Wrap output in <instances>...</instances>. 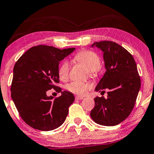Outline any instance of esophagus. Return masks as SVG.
Returning <instances> with one entry per match:
<instances>
[{
	"instance_id": "obj_1",
	"label": "esophagus",
	"mask_w": 154,
	"mask_h": 154,
	"mask_svg": "<svg viewBox=\"0 0 154 154\" xmlns=\"http://www.w3.org/2000/svg\"><path fill=\"white\" fill-rule=\"evenodd\" d=\"M75 99L76 100H83L84 97H81V96H76L75 97Z\"/></svg>"
}]
</instances>
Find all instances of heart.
Masks as SVG:
<instances>
[{"mask_svg": "<svg viewBox=\"0 0 154 154\" xmlns=\"http://www.w3.org/2000/svg\"><path fill=\"white\" fill-rule=\"evenodd\" d=\"M73 60L79 63L84 66L88 72H94L97 71L101 66V60L100 57L95 52L89 50L78 52L73 57ZM69 64L68 62L64 61L62 63L58 69V75L61 80L67 79L69 75ZM66 89L73 94L83 95L88 90L92 88L90 83L83 82L73 81L66 85Z\"/></svg>", "mask_w": 154, "mask_h": 154, "instance_id": "b5f03b06", "label": "heart"}]
</instances>
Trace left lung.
Returning a JSON list of instances; mask_svg holds the SVG:
<instances>
[{
	"instance_id": "left-lung-1",
	"label": "left lung",
	"mask_w": 154,
	"mask_h": 154,
	"mask_svg": "<svg viewBox=\"0 0 154 154\" xmlns=\"http://www.w3.org/2000/svg\"><path fill=\"white\" fill-rule=\"evenodd\" d=\"M103 52L106 72L95 88V91H107V98L94 99L92 119L99 125L114 126L127 119L135 104L141 87L140 77L133 57L128 50L112 41L95 42Z\"/></svg>"
}]
</instances>
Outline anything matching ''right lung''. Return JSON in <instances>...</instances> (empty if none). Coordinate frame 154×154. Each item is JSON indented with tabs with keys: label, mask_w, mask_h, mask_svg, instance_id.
Masks as SVG:
<instances>
[{
	"label": "right lung",
	"mask_w": 154,
	"mask_h": 154,
	"mask_svg": "<svg viewBox=\"0 0 154 154\" xmlns=\"http://www.w3.org/2000/svg\"><path fill=\"white\" fill-rule=\"evenodd\" d=\"M75 49L35 46L14 64L11 97L22 119L34 129L50 131L66 120L75 97L71 92L62 91L54 85L59 83L60 62ZM52 88L61 92V96L55 99L48 97L46 92Z\"/></svg>",
	"instance_id": "obj_1"
}]
</instances>
